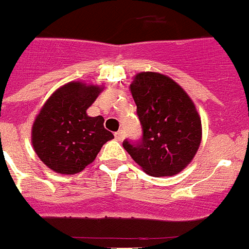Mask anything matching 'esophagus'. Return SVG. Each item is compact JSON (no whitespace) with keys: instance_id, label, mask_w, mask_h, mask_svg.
<instances>
[{"instance_id":"esophagus-1","label":"esophagus","mask_w":249,"mask_h":249,"mask_svg":"<svg viewBox=\"0 0 249 249\" xmlns=\"http://www.w3.org/2000/svg\"><path fill=\"white\" fill-rule=\"evenodd\" d=\"M114 137H116V140L117 141H123L124 140V137H126V133H124V131H122V129H121V131H118L114 133Z\"/></svg>"}]
</instances>
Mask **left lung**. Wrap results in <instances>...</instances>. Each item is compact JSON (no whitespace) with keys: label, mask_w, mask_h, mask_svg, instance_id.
Segmentation results:
<instances>
[{"label":"left lung","mask_w":249,"mask_h":249,"mask_svg":"<svg viewBox=\"0 0 249 249\" xmlns=\"http://www.w3.org/2000/svg\"><path fill=\"white\" fill-rule=\"evenodd\" d=\"M129 91L143 136L135 144L124 141L123 147L147 175H177L191 163L202 141L195 103L177 82L158 72L137 73Z\"/></svg>","instance_id":"left-lung-1"}]
</instances>
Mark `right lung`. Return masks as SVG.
I'll list each match as a JSON object with an SVG mask.
<instances>
[{
	"mask_svg": "<svg viewBox=\"0 0 249 249\" xmlns=\"http://www.w3.org/2000/svg\"><path fill=\"white\" fill-rule=\"evenodd\" d=\"M103 86L72 81L51 94L39 109L31 131L36 155L50 169L74 175L91 164L113 135L103 127L102 116L89 117L87 108Z\"/></svg>",
	"mask_w": 249,
	"mask_h": 249,
	"instance_id": "add662e5",
	"label": "right lung"
}]
</instances>
